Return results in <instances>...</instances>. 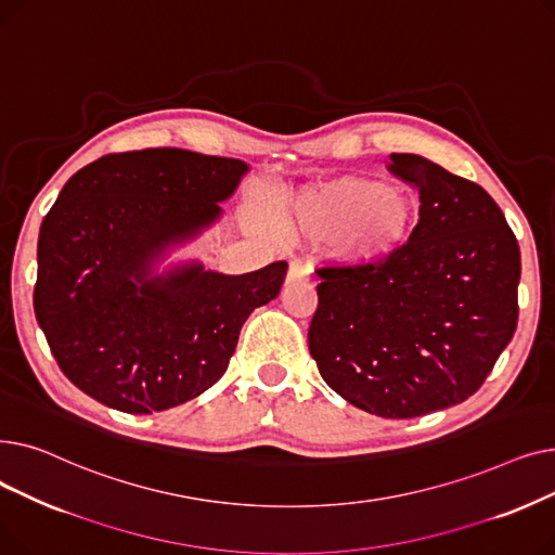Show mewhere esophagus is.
<instances>
[{"mask_svg":"<svg viewBox=\"0 0 555 555\" xmlns=\"http://www.w3.org/2000/svg\"><path fill=\"white\" fill-rule=\"evenodd\" d=\"M310 266L308 262H301V260H293L289 262L287 268V276H285V283H295V281H306L310 276Z\"/></svg>","mask_w":555,"mask_h":555,"instance_id":"esophagus-1","label":"esophagus"}]
</instances>
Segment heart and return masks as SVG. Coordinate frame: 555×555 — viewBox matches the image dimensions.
Wrapping results in <instances>:
<instances>
[{
	"instance_id": "heart-1",
	"label": "heart",
	"mask_w": 555,
	"mask_h": 555,
	"mask_svg": "<svg viewBox=\"0 0 555 555\" xmlns=\"http://www.w3.org/2000/svg\"><path fill=\"white\" fill-rule=\"evenodd\" d=\"M418 207L410 193L366 178H339L285 199L281 224L297 238L328 241L331 258L346 268H373L410 243ZM387 232L369 242L371 232Z\"/></svg>"
}]
</instances>
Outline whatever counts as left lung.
<instances>
[{
	"label": "left lung",
	"instance_id": "8db88e82",
	"mask_svg": "<svg viewBox=\"0 0 555 555\" xmlns=\"http://www.w3.org/2000/svg\"><path fill=\"white\" fill-rule=\"evenodd\" d=\"M389 170L418 189L410 243L373 268H322L308 331L326 385L383 418L468 400L517 326L519 245L479 184L421 155Z\"/></svg>",
	"mask_w": 555,
	"mask_h": 555
}]
</instances>
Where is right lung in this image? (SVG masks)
Returning a JSON list of instances; mask_svg holds the SVG:
<instances>
[{"instance_id": "add662e5", "label": "right lung", "mask_w": 555, "mask_h": 555, "mask_svg": "<svg viewBox=\"0 0 555 555\" xmlns=\"http://www.w3.org/2000/svg\"><path fill=\"white\" fill-rule=\"evenodd\" d=\"M249 166L180 149L105 155L72 175L38 238L34 308L69 380L126 414L178 406L214 387L254 308L276 299L287 262L231 276L170 247L211 227Z\"/></svg>"}]
</instances>
